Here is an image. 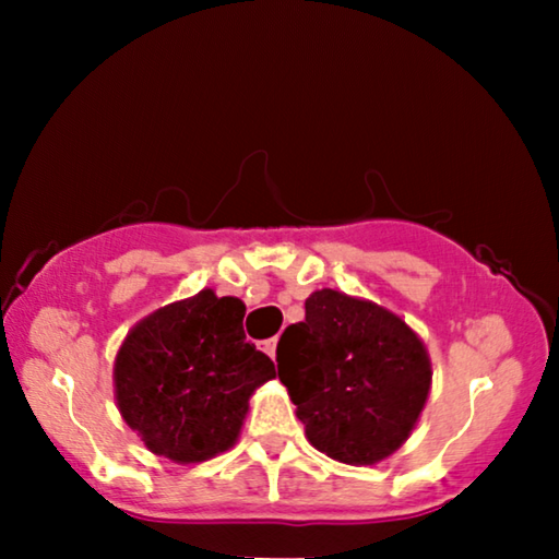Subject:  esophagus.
<instances>
[{
    "label": "esophagus",
    "mask_w": 559,
    "mask_h": 559,
    "mask_svg": "<svg viewBox=\"0 0 559 559\" xmlns=\"http://www.w3.org/2000/svg\"><path fill=\"white\" fill-rule=\"evenodd\" d=\"M263 353H266L271 359H276V337H271V340H263Z\"/></svg>",
    "instance_id": "1"
}]
</instances>
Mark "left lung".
Listing matches in <instances>:
<instances>
[{
    "label": "left lung",
    "mask_w": 559,
    "mask_h": 559,
    "mask_svg": "<svg viewBox=\"0 0 559 559\" xmlns=\"http://www.w3.org/2000/svg\"><path fill=\"white\" fill-rule=\"evenodd\" d=\"M306 437L330 459L367 466L409 437L427 404L431 365L404 320L333 288L306 300L276 349Z\"/></svg>",
    "instance_id": "1"
}]
</instances>
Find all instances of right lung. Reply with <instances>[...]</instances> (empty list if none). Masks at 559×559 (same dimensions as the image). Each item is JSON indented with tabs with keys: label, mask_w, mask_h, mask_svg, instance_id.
I'll return each instance as SVG.
<instances>
[{
	"label": "right lung",
	"mask_w": 559,
	"mask_h": 559,
	"mask_svg": "<svg viewBox=\"0 0 559 559\" xmlns=\"http://www.w3.org/2000/svg\"><path fill=\"white\" fill-rule=\"evenodd\" d=\"M246 306L200 290L130 330L116 357L122 419L157 456L200 463L234 447L249 396L276 377L243 335Z\"/></svg>",
	"instance_id": "1"
}]
</instances>
